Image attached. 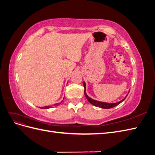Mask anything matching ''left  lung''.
Instances as JSON below:
<instances>
[{"instance_id":"left-lung-1","label":"left lung","mask_w":155,"mask_h":155,"mask_svg":"<svg viewBox=\"0 0 155 155\" xmlns=\"http://www.w3.org/2000/svg\"><path fill=\"white\" fill-rule=\"evenodd\" d=\"M83 86H84V88H85V91H84V93H85V97H87V99L88 100V101L91 103V104H92L93 105H94L96 107H100V108H102V109H110V108H113L116 106H117L118 105H119L120 104H121V102H122L125 98L127 96V95H126V96L125 97V98L124 100H121L119 102H117V103H114V104H108V103H105V102H101V101H96V100H94L92 99V98H91L90 97H88V96L86 94V85H85V81L83 82ZM130 91V90H129Z\"/></svg>"}]
</instances>
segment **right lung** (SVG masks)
Returning <instances> with one entry per match:
<instances>
[{"label":"right lung","mask_w":155,"mask_h":155,"mask_svg":"<svg viewBox=\"0 0 155 155\" xmlns=\"http://www.w3.org/2000/svg\"><path fill=\"white\" fill-rule=\"evenodd\" d=\"M60 104H61V103H60ZM59 105V103H58V104H55L54 105V106H57V105ZM50 108H51L50 106H45V107H42L41 109H50Z\"/></svg>","instance_id":"add662e5"}]
</instances>
